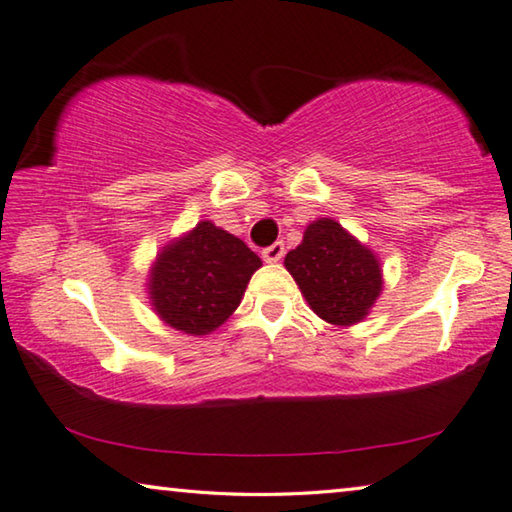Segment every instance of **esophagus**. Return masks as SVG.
<instances>
[{"label":"esophagus","instance_id":"esophagus-1","mask_svg":"<svg viewBox=\"0 0 512 512\" xmlns=\"http://www.w3.org/2000/svg\"><path fill=\"white\" fill-rule=\"evenodd\" d=\"M262 257L266 259V262H280V259L284 257V244L282 241H275V244H271L268 248L262 250Z\"/></svg>","mask_w":512,"mask_h":512}]
</instances>
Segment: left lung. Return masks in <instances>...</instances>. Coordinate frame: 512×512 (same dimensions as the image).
<instances>
[{
	"label": "left lung",
	"mask_w": 512,
	"mask_h": 512,
	"mask_svg": "<svg viewBox=\"0 0 512 512\" xmlns=\"http://www.w3.org/2000/svg\"><path fill=\"white\" fill-rule=\"evenodd\" d=\"M284 266L314 314L341 327L361 323L384 284L377 255L332 219L309 223Z\"/></svg>",
	"instance_id": "obj_1"
}]
</instances>
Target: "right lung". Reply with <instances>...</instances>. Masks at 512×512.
<instances>
[{
  "label": "right lung",
  "instance_id": "right-lung-1",
  "mask_svg": "<svg viewBox=\"0 0 512 512\" xmlns=\"http://www.w3.org/2000/svg\"><path fill=\"white\" fill-rule=\"evenodd\" d=\"M262 266L253 250L230 232L201 221L162 248L149 275L151 305L180 332H214L239 307L250 277Z\"/></svg>",
  "mask_w": 512,
  "mask_h": 512
}]
</instances>
